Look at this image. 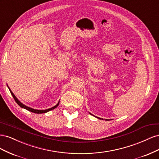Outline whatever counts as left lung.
<instances>
[{
  "label": "left lung",
  "mask_w": 159,
  "mask_h": 159,
  "mask_svg": "<svg viewBox=\"0 0 159 159\" xmlns=\"http://www.w3.org/2000/svg\"><path fill=\"white\" fill-rule=\"evenodd\" d=\"M89 114H90V115H93V116H94L93 115H92V114L90 113H89ZM97 117V118H98V119H102V120H103V119H102V118H99V117ZM105 120H106V121H107L108 119H105Z\"/></svg>",
  "instance_id": "1"
}]
</instances>
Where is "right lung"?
I'll return each instance as SVG.
<instances>
[{"label":"right lung","mask_w":159,"mask_h":159,"mask_svg":"<svg viewBox=\"0 0 159 159\" xmlns=\"http://www.w3.org/2000/svg\"><path fill=\"white\" fill-rule=\"evenodd\" d=\"M8 88L9 90H10V91H11V94H12V95L13 98L14 99V100H15V102H16V103H17V104L19 105V106L21 107L22 108L25 109H26V110H28V111H31V112H32V113H47V112L50 111H51V110H52V109H54L56 108L57 106H58V105H59V103H60V101H59L58 103H57V104L55 105V106L52 107H51V108L47 109H44V110H38V109H33V108H31V107H28V106H26V105H24L22 103H21V102H20V101H19V100H18V99L16 98V96L14 95V94L12 93V91L11 90V89L9 88L8 86Z\"/></svg>","instance_id":"add662e5"}]
</instances>
